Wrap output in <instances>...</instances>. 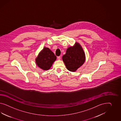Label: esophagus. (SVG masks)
I'll return each instance as SVG.
<instances>
[{
    "label": "esophagus",
    "mask_w": 121,
    "mask_h": 121,
    "mask_svg": "<svg viewBox=\"0 0 121 121\" xmlns=\"http://www.w3.org/2000/svg\"><path fill=\"white\" fill-rule=\"evenodd\" d=\"M57 58H58V60H60V59H61V56H58V57H57Z\"/></svg>",
    "instance_id": "1"
}]
</instances>
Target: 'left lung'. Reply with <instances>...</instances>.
Returning <instances> with one entry per match:
<instances>
[{"mask_svg": "<svg viewBox=\"0 0 121 121\" xmlns=\"http://www.w3.org/2000/svg\"><path fill=\"white\" fill-rule=\"evenodd\" d=\"M62 60L67 70L75 72L82 66L85 61V54L79 43H76L73 47L66 50L65 55H63Z\"/></svg>", "mask_w": 121, "mask_h": 121, "instance_id": "left-lung-1", "label": "left lung"}]
</instances>
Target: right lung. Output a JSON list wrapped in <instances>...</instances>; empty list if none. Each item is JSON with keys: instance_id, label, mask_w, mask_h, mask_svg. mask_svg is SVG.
Listing matches in <instances>:
<instances>
[{"instance_id": "add662e5", "label": "right lung", "mask_w": 121, "mask_h": 121, "mask_svg": "<svg viewBox=\"0 0 121 121\" xmlns=\"http://www.w3.org/2000/svg\"><path fill=\"white\" fill-rule=\"evenodd\" d=\"M56 59L54 53L48 48L44 47L35 59L37 65L44 70H49Z\"/></svg>"}]
</instances>
